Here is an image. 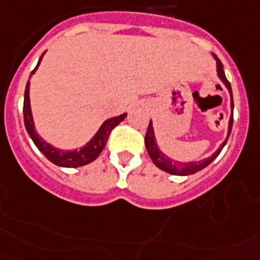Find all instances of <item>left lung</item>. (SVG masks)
<instances>
[{
	"label": "left lung",
	"mask_w": 260,
	"mask_h": 260,
	"mask_svg": "<svg viewBox=\"0 0 260 260\" xmlns=\"http://www.w3.org/2000/svg\"><path fill=\"white\" fill-rule=\"evenodd\" d=\"M214 58H215L216 61V72H218V77L220 78L223 83H224V86L227 87L229 90V93H230L231 96V110H234V101H233V90H231V85L230 82L227 81L226 74H224V70H223V65L222 62L218 59L215 54H214ZM233 113H231L230 121H229V132H227V138L224 139V142L218 147L215 153L212 154L211 156L209 158H205V159L197 160V162H187V164H184V162H178L175 159H170V158H167L166 154H164L158 149V145H156L155 141V135H154V128H153V122L150 121L149 127H147V133H146L145 137V145L146 149H147V153H149L150 158L153 159L154 165L156 167H159L160 170L166 171L169 174H173V175H191V174L198 173V171L203 170L206 166H209L211 164L212 160L215 159L216 156L219 155L222 149L224 147V145L227 143V139L230 137L231 128H233Z\"/></svg>",
	"instance_id": "left-lung-1"
}]
</instances>
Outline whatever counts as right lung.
Segmentation results:
<instances>
[{"instance_id":"add662e5","label":"right lung","mask_w":260,"mask_h":260,"mask_svg":"<svg viewBox=\"0 0 260 260\" xmlns=\"http://www.w3.org/2000/svg\"><path fill=\"white\" fill-rule=\"evenodd\" d=\"M44 54L41 55L40 61H38L36 69L31 72L30 77L33 76L34 73H36V70L38 69ZM29 86L30 81H27L26 89H25V98H23V122H25V127H26V132L27 134L30 135V138L33 139L34 145L37 146V149L40 150L41 153L44 154L50 162H53V164L57 165V166L81 167L90 164V162H93V160H95L96 158H98V155L102 153V150L105 149L111 130H113L117 125H119V123L125 119L126 115H127L125 113V114L118 115V117H113L106 119V121L102 123V126L98 128V132L95 133V135H94L93 138L90 139L89 142L83 146V147H81L79 150H59L57 149V147H54V146H51L50 143H48L46 141H44V139L38 135V133L36 132L33 115H31V109H30Z\"/></svg>"}]
</instances>
